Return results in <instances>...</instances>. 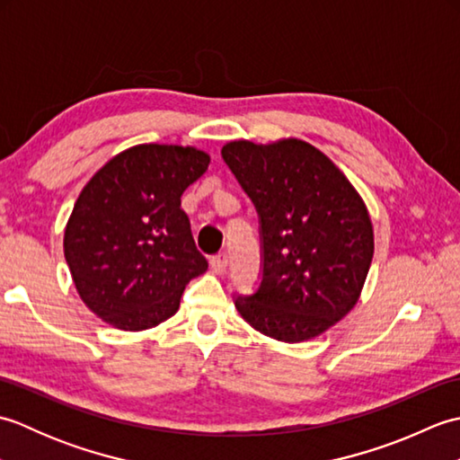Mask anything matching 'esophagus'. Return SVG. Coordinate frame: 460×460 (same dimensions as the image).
I'll list each match as a JSON object with an SVG mask.
<instances>
[{"mask_svg":"<svg viewBox=\"0 0 460 460\" xmlns=\"http://www.w3.org/2000/svg\"><path fill=\"white\" fill-rule=\"evenodd\" d=\"M209 265H211V269H213L215 275H223V272L227 270V267H229V257H227V252H219V255L211 257Z\"/></svg>","mask_w":460,"mask_h":460,"instance_id":"34e87169","label":"esophagus"}]
</instances>
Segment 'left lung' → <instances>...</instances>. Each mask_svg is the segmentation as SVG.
<instances>
[{
  "mask_svg": "<svg viewBox=\"0 0 460 460\" xmlns=\"http://www.w3.org/2000/svg\"><path fill=\"white\" fill-rule=\"evenodd\" d=\"M221 155L255 203L262 279L235 306L261 334L288 344L320 336L356 306L374 259L364 199L314 146L235 140Z\"/></svg>",
  "mask_w": 460,
  "mask_h": 460,
  "instance_id": "1",
  "label": "left lung"
}]
</instances>
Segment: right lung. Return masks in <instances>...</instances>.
<instances>
[{
  "label": "right lung",
  "instance_id": "1",
  "mask_svg": "<svg viewBox=\"0 0 460 460\" xmlns=\"http://www.w3.org/2000/svg\"><path fill=\"white\" fill-rule=\"evenodd\" d=\"M211 158L191 146L140 144L114 155L84 185L65 229V259L83 302L106 324L138 332L180 308L208 270L181 193Z\"/></svg>",
  "mask_w": 460,
  "mask_h": 460
}]
</instances>
